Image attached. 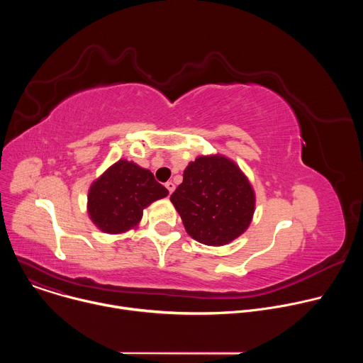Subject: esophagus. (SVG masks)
<instances>
[{
	"label": "esophagus",
	"instance_id": "34e87169",
	"mask_svg": "<svg viewBox=\"0 0 363 363\" xmlns=\"http://www.w3.org/2000/svg\"><path fill=\"white\" fill-rule=\"evenodd\" d=\"M165 186H167V189L169 191V194H172V192L175 191V184H174L172 181H168V182L165 184Z\"/></svg>",
	"mask_w": 363,
	"mask_h": 363
}]
</instances>
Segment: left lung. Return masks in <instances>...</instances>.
I'll return each mask as SVG.
<instances>
[{"instance_id":"1","label":"left lung","mask_w":363,"mask_h":363,"mask_svg":"<svg viewBox=\"0 0 363 363\" xmlns=\"http://www.w3.org/2000/svg\"><path fill=\"white\" fill-rule=\"evenodd\" d=\"M171 202L194 240L220 247L233 242L250 227L255 192L233 160L213 153L188 164Z\"/></svg>"}]
</instances>
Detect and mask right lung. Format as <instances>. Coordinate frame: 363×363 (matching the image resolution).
<instances>
[{"label":"right lung","instance_id":"add662e5","mask_svg":"<svg viewBox=\"0 0 363 363\" xmlns=\"http://www.w3.org/2000/svg\"><path fill=\"white\" fill-rule=\"evenodd\" d=\"M168 194L149 169L119 160L91 182L87 214L101 233L125 234L139 227L145 208Z\"/></svg>","mask_w":363,"mask_h":363}]
</instances>
